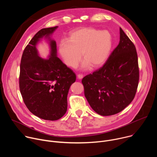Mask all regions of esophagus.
Wrapping results in <instances>:
<instances>
[{"label": "esophagus", "mask_w": 157, "mask_h": 157, "mask_svg": "<svg viewBox=\"0 0 157 157\" xmlns=\"http://www.w3.org/2000/svg\"><path fill=\"white\" fill-rule=\"evenodd\" d=\"M78 78L79 79H81L83 78V75H82V74H78Z\"/></svg>", "instance_id": "obj_1"}]
</instances>
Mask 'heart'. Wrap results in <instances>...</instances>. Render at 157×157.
Here are the masks:
<instances>
[{"label": "heart", "mask_w": 157, "mask_h": 157, "mask_svg": "<svg viewBox=\"0 0 157 157\" xmlns=\"http://www.w3.org/2000/svg\"><path fill=\"white\" fill-rule=\"evenodd\" d=\"M113 47V36L107 30L84 27L71 32L68 40L59 45V53L64 63L71 68L77 66L81 58L84 59L82 68L90 64L98 68L108 59Z\"/></svg>", "instance_id": "1"}]
</instances>
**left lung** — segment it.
Masks as SVG:
<instances>
[{"label":"left lung","mask_w":157,"mask_h":157,"mask_svg":"<svg viewBox=\"0 0 157 157\" xmlns=\"http://www.w3.org/2000/svg\"><path fill=\"white\" fill-rule=\"evenodd\" d=\"M139 81L136 48L120 28V41L105 63L82 79L84 95L101 116L117 114L133 101Z\"/></svg>","instance_id":"left-lung-1"}]
</instances>
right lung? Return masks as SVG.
Returning <instances> with one entry per match:
<instances>
[{"label": "right lung", "instance_id": "1", "mask_svg": "<svg viewBox=\"0 0 157 157\" xmlns=\"http://www.w3.org/2000/svg\"><path fill=\"white\" fill-rule=\"evenodd\" d=\"M58 26L42 29L30 41L20 62L19 87L24 102L35 116L56 121L66 113L67 96L76 75L57 57L56 43L50 36ZM44 36L50 40L51 55L44 60L38 55L36 45Z\"/></svg>", "mask_w": 157, "mask_h": 157}]
</instances>
